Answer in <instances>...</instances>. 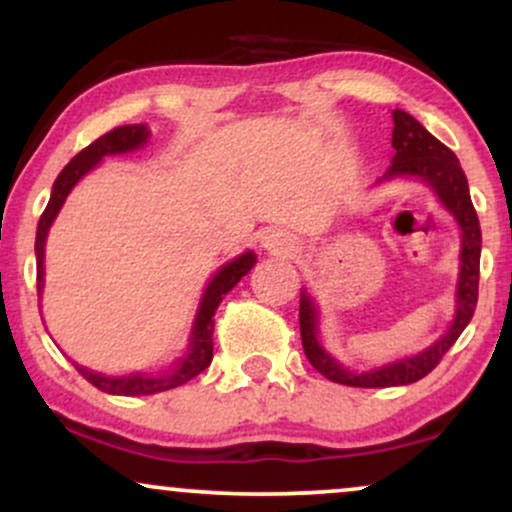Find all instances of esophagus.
Listing matches in <instances>:
<instances>
[{"mask_svg":"<svg viewBox=\"0 0 512 512\" xmlns=\"http://www.w3.org/2000/svg\"><path fill=\"white\" fill-rule=\"evenodd\" d=\"M262 245L264 248L274 250V252H291L296 248V240H293L289 233L276 231V228H269V231L262 233Z\"/></svg>","mask_w":512,"mask_h":512,"instance_id":"1","label":"esophagus"}]
</instances>
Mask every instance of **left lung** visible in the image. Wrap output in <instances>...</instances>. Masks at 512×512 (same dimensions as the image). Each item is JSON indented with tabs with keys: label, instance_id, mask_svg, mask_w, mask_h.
Instances as JSON below:
<instances>
[{
	"label": "left lung",
	"instance_id": "obj_1",
	"mask_svg": "<svg viewBox=\"0 0 512 512\" xmlns=\"http://www.w3.org/2000/svg\"><path fill=\"white\" fill-rule=\"evenodd\" d=\"M392 122H395V129H392V149H395V156H392V166L387 168V173L380 178V182L392 178H416L426 182L436 192L440 204L455 216L457 226L462 231L455 317H452L448 332L438 342L428 346V349L419 351V354L399 358V361L387 363V366L354 373V370L344 368L332 354H327L325 346L320 344V337H317V320L320 317H317V308L310 293L303 289L298 320H301L305 356L313 363L317 373H322L332 383L349 387H397L426 378L438 366L440 358L448 354L450 346L457 342L464 327L469 325L479 296L481 228L472 197H469V185L467 178H464L460 161H457V156L452 154L448 146L438 142L419 120H414L404 110H392Z\"/></svg>",
	"mask_w": 512,
	"mask_h": 512
}]
</instances>
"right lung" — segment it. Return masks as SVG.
<instances>
[{"label":"right lung","instance_id":"obj_1","mask_svg":"<svg viewBox=\"0 0 512 512\" xmlns=\"http://www.w3.org/2000/svg\"><path fill=\"white\" fill-rule=\"evenodd\" d=\"M149 139V129L146 125H125V127H115L110 129L108 134L98 137L96 142L88 144L84 151H79L72 161L64 166V170L57 175L55 185H52V195L48 207H45L43 216L38 221V233H35V264H38V296L43 293V276H45V240H48V231L52 226V221L57 219L60 214L64 199H67L72 187L79 182L91 168H96L98 163L103 161L105 156H115V154H129V151L139 149V146L146 144ZM257 257L255 252L248 250L243 255L231 260L228 264L211 276V281L207 284V289L202 293V301H199L197 308V317L195 325H192V337H190V346L182 354L173 366H168L166 370H158V373H129V375H103V373H93L84 366H76L81 375L91 383L93 387H98L101 392H108V395H122V397H137V395H156V392H166L173 390V387H180L185 383H190L195 375L202 373L204 368H209L211 358H214V313L219 308V303L223 301L228 291L243 279L245 274L255 267Z\"/></svg>","mask_w":512,"mask_h":512}]
</instances>
